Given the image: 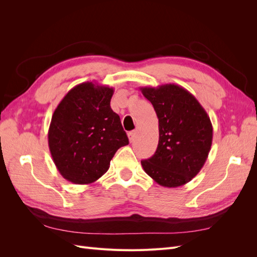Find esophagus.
<instances>
[{
	"mask_svg": "<svg viewBox=\"0 0 257 257\" xmlns=\"http://www.w3.org/2000/svg\"><path fill=\"white\" fill-rule=\"evenodd\" d=\"M135 132L133 131V132H130V133L127 134V136H128V141H130V143H133L134 142V139H135Z\"/></svg>",
	"mask_w": 257,
	"mask_h": 257,
	"instance_id": "esophagus-1",
	"label": "esophagus"
}]
</instances>
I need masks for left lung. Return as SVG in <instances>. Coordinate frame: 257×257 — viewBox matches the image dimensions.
<instances>
[{"label": "left lung", "mask_w": 257, "mask_h": 257, "mask_svg": "<svg viewBox=\"0 0 257 257\" xmlns=\"http://www.w3.org/2000/svg\"><path fill=\"white\" fill-rule=\"evenodd\" d=\"M159 119V145L150 159L142 161L145 172L165 188L190 182L208 158L212 124L193 94L174 83L141 88Z\"/></svg>", "instance_id": "8db88e82"}]
</instances>
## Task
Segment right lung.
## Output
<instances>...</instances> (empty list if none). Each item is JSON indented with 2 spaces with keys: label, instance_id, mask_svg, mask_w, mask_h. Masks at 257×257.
<instances>
[{
  "label": "right lung",
  "instance_id": "right-lung-1",
  "mask_svg": "<svg viewBox=\"0 0 257 257\" xmlns=\"http://www.w3.org/2000/svg\"><path fill=\"white\" fill-rule=\"evenodd\" d=\"M113 89L93 82L77 84L54 110L48 145L59 173L75 184L102 177L119 148L128 145L120 116L112 111Z\"/></svg>",
  "mask_w": 257,
  "mask_h": 257
}]
</instances>
